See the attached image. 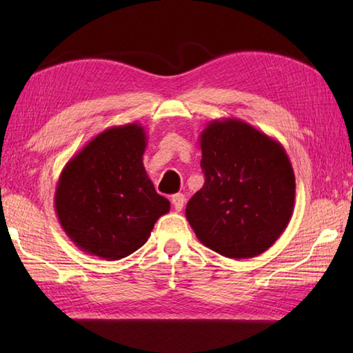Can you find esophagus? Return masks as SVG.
Wrapping results in <instances>:
<instances>
[{
	"instance_id": "obj_1",
	"label": "esophagus",
	"mask_w": 353,
	"mask_h": 353,
	"mask_svg": "<svg viewBox=\"0 0 353 353\" xmlns=\"http://www.w3.org/2000/svg\"><path fill=\"white\" fill-rule=\"evenodd\" d=\"M171 203L174 206L176 211H182L183 209V203H185V196L183 194H174V196L171 197Z\"/></svg>"
}]
</instances>
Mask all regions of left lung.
I'll use <instances>...</instances> for the list:
<instances>
[{
    "instance_id": "8db88e82",
    "label": "left lung",
    "mask_w": 353,
    "mask_h": 353,
    "mask_svg": "<svg viewBox=\"0 0 353 353\" xmlns=\"http://www.w3.org/2000/svg\"><path fill=\"white\" fill-rule=\"evenodd\" d=\"M203 188L186 205L200 243L247 259L272 247L292 215L296 179L279 141L241 119H214L200 133Z\"/></svg>"
}]
</instances>
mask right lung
<instances>
[{
	"label": "right lung",
	"instance_id": "add662e5",
	"mask_svg": "<svg viewBox=\"0 0 353 353\" xmlns=\"http://www.w3.org/2000/svg\"><path fill=\"white\" fill-rule=\"evenodd\" d=\"M145 147L141 124L117 125L97 134L65 165L54 209L80 250L106 261L129 256L170 211L142 163Z\"/></svg>",
	"mask_w": 353,
	"mask_h": 353
}]
</instances>
